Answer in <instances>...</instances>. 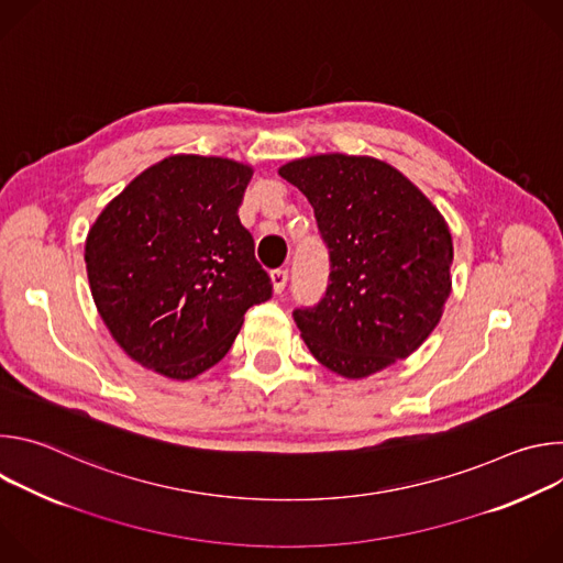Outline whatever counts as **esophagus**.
<instances>
[{
  "label": "esophagus",
  "instance_id": "obj_1",
  "mask_svg": "<svg viewBox=\"0 0 563 563\" xmlns=\"http://www.w3.org/2000/svg\"><path fill=\"white\" fill-rule=\"evenodd\" d=\"M287 280H289V272L287 269H274L272 272V283H274V291L276 294H280L285 289Z\"/></svg>",
  "mask_w": 563,
  "mask_h": 563
}]
</instances>
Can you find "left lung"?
Wrapping results in <instances>:
<instances>
[{
	"label": "left lung",
	"mask_w": 563,
	"mask_h": 563,
	"mask_svg": "<svg viewBox=\"0 0 563 563\" xmlns=\"http://www.w3.org/2000/svg\"><path fill=\"white\" fill-rule=\"evenodd\" d=\"M313 207L330 283L294 320L318 363L363 378L408 358L450 296L452 235L439 209L367 155H311L278 172Z\"/></svg>",
	"instance_id": "1"
}]
</instances>
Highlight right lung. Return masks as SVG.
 Masks as SVG:
<instances>
[{"label":"right lung","instance_id":"obj_1","mask_svg":"<svg viewBox=\"0 0 563 563\" xmlns=\"http://www.w3.org/2000/svg\"><path fill=\"white\" fill-rule=\"evenodd\" d=\"M252 169L224 157L172 155L111 200L87 238L96 307L140 365L187 380L231 347L272 278L240 224Z\"/></svg>","mask_w":563,"mask_h":563}]
</instances>
